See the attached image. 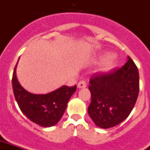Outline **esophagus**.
Instances as JSON below:
<instances>
[{"instance_id":"34e87169","label":"esophagus","mask_w":150,"mask_h":150,"mask_svg":"<svg viewBox=\"0 0 150 150\" xmlns=\"http://www.w3.org/2000/svg\"><path fill=\"white\" fill-rule=\"evenodd\" d=\"M85 87H86V81L85 80H81V81L78 83V88H85Z\"/></svg>"}]
</instances>
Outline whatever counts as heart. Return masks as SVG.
<instances>
[{"instance_id": "heart-1", "label": "heart", "mask_w": 150, "mask_h": 150, "mask_svg": "<svg viewBox=\"0 0 150 150\" xmlns=\"http://www.w3.org/2000/svg\"><path fill=\"white\" fill-rule=\"evenodd\" d=\"M112 65H113V63H112L111 62H108V63H107V64H106V65H105V66H104V69H110V66H111Z\"/></svg>"}]
</instances>
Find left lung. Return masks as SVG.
<instances>
[{
    "label": "left lung",
    "instance_id": "left-lung-1",
    "mask_svg": "<svg viewBox=\"0 0 150 150\" xmlns=\"http://www.w3.org/2000/svg\"><path fill=\"white\" fill-rule=\"evenodd\" d=\"M89 115L98 127H113L131 113L139 91V71L131 58L122 67L91 76Z\"/></svg>",
    "mask_w": 150,
    "mask_h": 150
}]
</instances>
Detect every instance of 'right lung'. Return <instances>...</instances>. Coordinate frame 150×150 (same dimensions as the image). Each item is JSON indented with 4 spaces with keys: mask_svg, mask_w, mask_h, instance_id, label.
<instances>
[{
    "mask_svg": "<svg viewBox=\"0 0 150 150\" xmlns=\"http://www.w3.org/2000/svg\"><path fill=\"white\" fill-rule=\"evenodd\" d=\"M16 67L13 73L12 86L15 99L23 114L31 121L45 127L57 124L66 109L68 101L76 91V85H64L46 94H32L20 85Z\"/></svg>",
    "mask_w": 150,
    "mask_h": 150,
    "instance_id": "right-lung-1",
    "label": "right lung"
}]
</instances>
